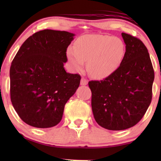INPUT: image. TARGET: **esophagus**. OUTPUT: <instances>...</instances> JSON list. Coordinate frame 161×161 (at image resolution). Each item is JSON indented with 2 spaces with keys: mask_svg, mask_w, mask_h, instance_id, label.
<instances>
[{
  "mask_svg": "<svg viewBox=\"0 0 161 161\" xmlns=\"http://www.w3.org/2000/svg\"><path fill=\"white\" fill-rule=\"evenodd\" d=\"M88 81L86 79L82 78L81 79V86H86V85H88Z\"/></svg>",
  "mask_w": 161,
  "mask_h": 161,
  "instance_id": "esophagus-1",
  "label": "esophagus"
}]
</instances>
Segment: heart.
I'll use <instances>...</instances> for the list:
<instances>
[{
    "label": "heart",
    "mask_w": 161,
    "mask_h": 161,
    "mask_svg": "<svg viewBox=\"0 0 161 161\" xmlns=\"http://www.w3.org/2000/svg\"><path fill=\"white\" fill-rule=\"evenodd\" d=\"M125 53V46L118 38L106 35H85L70 47L66 56L72 68L81 71L87 63L89 74L95 79H105L119 69Z\"/></svg>",
    "instance_id": "obj_1"
}]
</instances>
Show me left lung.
<instances>
[{"label": "left lung", "mask_w": 161, "mask_h": 161, "mask_svg": "<svg viewBox=\"0 0 161 161\" xmlns=\"http://www.w3.org/2000/svg\"><path fill=\"white\" fill-rule=\"evenodd\" d=\"M122 37L125 53L119 69L104 80L88 82L95 121L109 130L137 124L152 97L154 72L147 47L130 35L123 32Z\"/></svg>", "instance_id": "8db88e82"}]
</instances>
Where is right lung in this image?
Instances as JSON below:
<instances>
[{
  "instance_id": "obj_1",
  "label": "right lung",
  "mask_w": 161,
  "mask_h": 161,
  "mask_svg": "<svg viewBox=\"0 0 161 161\" xmlns=\"http://www.w3.org/2000/svg\"><path fill=\"white\" fill-rule=\"evenodd\" d=\"M74 36L66 31H39L24 42L13 60L11 102L28 125L50 128L62 119L64 106L81 79L64 67L66 49Z\"/></svg>"
}]
</instances>
